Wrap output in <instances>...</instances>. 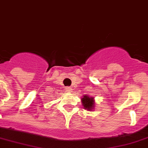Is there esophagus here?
<instances>
[{
    "mask_svg": "<svg viewBox=\"0 0 148 148\" xmlns=\"http://www.w3.org/2000/svg\"><path fill=\"white\" fill-rule=\"evenodd\" d=\"M65 89H66V91L68 92H71L72 90V88L70 87V86H68V87L65 88Z\"/></svg>",
    "mask_w": 148,
    "mask_h": 148,
    "instance_id": "obj_1",
    "label": "esophagus"
}]
</instances>
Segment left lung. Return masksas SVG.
Here are the masks:
<instances>
[{
  "mask_svg": "<svg viewBox=\"0 0 148 148\" xmlns=\"http://www.w3.org/2000/svg\"><path fill=\"white\" fill-rule=\"evenodd\" d=\"M82 105L84 106V108L85 110H87L89 111H92L94 110L95 108V99L94 97H91L87 95H83V97L81 99Z\"/></svg>",
  "mask_w": 148,
  "mask_h": 148,
  "instance_id": "8db88e82",
  "label": "left lung"
}]
</instances>
